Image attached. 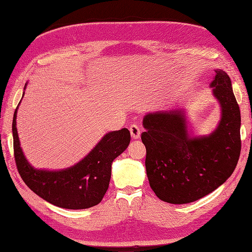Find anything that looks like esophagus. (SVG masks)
<instances>
[{"mask_svg": "<svg viewBox=\"0 0 252 252\" xmlns=\"http://www.w3.org/2000/svg\"><path fill=\"white\" fill-rule=\"evenodd\" d=\"M129 130H130V134H131V138L133 140H139L140 136H141V130L140 128L136 126V125H131L130 128H129Z\"/></svg>", "mask_w": 252, "mask_h": 252, "instance_id": "34e87169", "label": "esophagus"}]
</instances>
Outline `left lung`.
Here are the masks:
<instances>
[{"label": "left lung", "instance_id": "8db88e82", "mask_svg": "<svg viewBox=\"0 0 252 252\" xmlns=\"http://www.w3.org/2000/svg\"><path fill=\"white\" fill-rule=\"evenodd\" d=\"M215 72L209 86L220 104V119L209 134L192 135L182 106L148 112L143 118L147 178L164 202L187 204L202 199L224 184L238 164L240 107L228 74L222 69Z\"/></svg>", "mask_w": 252, "mask_h": 252}]
</instances>
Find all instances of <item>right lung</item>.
<instances>
[{
    "mask_svg": "<svg viewBox=\"0 0 252 252\" xmlns=\"http://www.w3.org/2000/svg\"><path fill=\"white\" fill-rule=\"evenodd\" d=\"M24 94L25 91L23 96ZM20 103L13 114L12 135L14 158L25 184L43 200L61 208L86 209L97 205L108 189L113 159L123 154L130 143L128 129L106 133L85 158L68 168L37 169L27 161L20 144L17 129Z\"/></svg>",
    "mask_w": 252,
    "mask_h": 252,
    "instance_id": "add662e5",
    "label": "right lung"
}]
</instances>
